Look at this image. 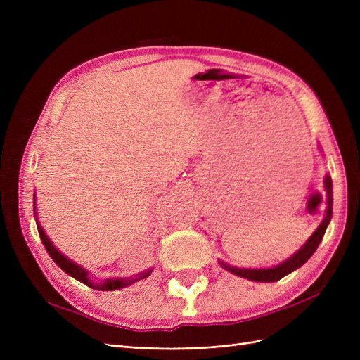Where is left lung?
Returning a JSON list of instances; mask_svg holds the SVG:
<instances>
[{"instance_id": "obj_1", "label": "left lung", "mask_w": 360, "mask_h": 360, "mask_svg": "<svg viewBox=\"0 0 360 360\" xmlns=\"http://www.w3.org/2000/svg\"><path fill=\"white\" fill-rule=\"evenodd\" d=\"M321 150V147H319ZM324 191H326V213H324V219L319 225L317 230L312 233V236L308 238L307 243H304L297 252H294L290 258L285 261H282L281 264L274 266V267H267V269H245V267H236L225 263V261L219 259V264L222 269L228 270L230 274L237 275L240 278L249 279V281H255V282H276L282 279L284 276L290 275L291 271L297 270L302 267L307 261L312 257L315 252V249L319 248L320 242L323 240V236L326 233V228L330 224L332 219V213H333V188H332V179L330 176L324 177Z\"/></svg>"}]
</instances>
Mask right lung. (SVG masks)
Masks as SVG:
<instances>
[{
    "mask_svg": "<svg viewBox=\"0 0 360 360\" xmlns=\"http://www.w3.org/2000/svg\"><path fill=\"white\" fill-rule=\"evenodd\" d=\"M32 197H34L32 200H34L36 224H37V230H39V234H40V238H41L43 245H45L48 254L58 264V267H61L64 271H66L68 275H70L76 281H79V282H82V284L89 285L90 288L97 290V291H112V290H120V288H124V287L132 285V284H135V282L143 281V279H146V278H148L151 275V271H153V269H147V270L139 271V274L132 275V276H129V278H108V279H103L102 282L93 281L89 271H86V269H84L79 264H76L75 261H72L70 258H68L66 255L61 254L60 250L56 246H53V243L51 242V238L46 236L45 230H43V226L39 222V217H37V213H36V192H34V195H32Z\"/></svg>",
    "mask_w": 360,
    "mask_h": 360,
    "instance_id": "obj_1",
    "label": "right lung"
}]
</instances>
